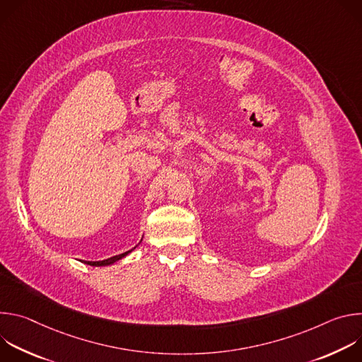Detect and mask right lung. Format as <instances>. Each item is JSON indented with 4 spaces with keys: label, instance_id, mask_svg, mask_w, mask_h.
<instances>
[{
    "label": "right lung",
    "instance_id": "obj_1",
    "mask_svg": "<svg viewBox=\"0 0 362 362\" xmlns=\"http://www.w3.org/2000/svg\"><path fill=\"white\" fill-rule=\"evenodd\" d=\"M136 247V246H134ZM133 247V249H134ZM133 249H130V250H127V252H124V253H120V255H116V256H112V257H109V259H105V261H95V262H88V261H84V264H87V265H91V267H106V265H112V264H115V262H117V261H120L122 257H124L126 255H129Z\"/></svg>",
    "mask_w": 362,
    "mask_h": 362
}]
</instances>
